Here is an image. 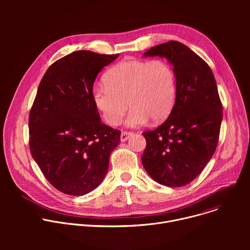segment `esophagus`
Here are the masks:
<instances>
[{
    "label": "esophagus",
    "instance_id": "esophagus-1",
    "mask_svg": "<svg viewBox=\"0 0 250 250\" xmlns=\"http://www.w3.org/2000/svg\"><path fill=\"white\" fill-rule=\"evenodd\" d=\"M133 135V132H130V131H123L122 134H121V141H125L128 139L129 136Z\"/></svg>",
    "mask_w": 250,
    "mask_h": 250
}]
</instances>
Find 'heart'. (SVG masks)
Segmentation results:
<instances>
[{
  "label": "heart",
  "mask_w": 250,
  "mask_h": 250,
  "mask_svg": "<svg viewBox=\"0 0 250 250\" xmlns=\"http://www.w3.org/2000/svg\"><path fill=\"white\" fill-rule=\"evenodd\" d=\"M104 82L93 89V101L110 125L122 122L128 104L132 109L126 125L131 127L144 125L149 119L161 122L173 109L177 81L166 60H124L108 71Z\"/></svg>",
  "instance_id": "1"
}]
</instances>
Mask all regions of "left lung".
Instances as JSON below:
<instances>
[{
	"mask_svg": "<svg viewBox=\"0 0 250 250\" xmlns=\"http://www.w3.org/2000/svg\"><path fill=\"white\" fill-rule=\"evenodd\" d=\"M145 56L165 57L173 66L177 95L168 119L142 132L146 147L141 162L153 180L169 187L192 182L216 151L223 105L209 66L185 44L171 41Z\"/></svg>",
	"mask_w": 250,
	"mask_h": 250,
	"instance_id": "8db88e82",
	"label": "left lung"
}]
</instances>
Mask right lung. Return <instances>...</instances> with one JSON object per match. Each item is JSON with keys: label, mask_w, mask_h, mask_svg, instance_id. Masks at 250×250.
<instances>
[{"label": "right lung", "mask_w": 250, "mask_h": 250, "mask_svg": "<svg viewBox=\"0 0 250 250\" xmlns=\"http://www.w3.org/2000/svg\"><path fill=\"white\" fill-rule=\"evenodd\" d=\"M119 54L70 53L49 66L29 112V149L58 191L82 196L97 188L120 145L121 131L101 123L93 101L100 71Z\"/></svg>", "instance_id": "add662e5"}]
</instances>
